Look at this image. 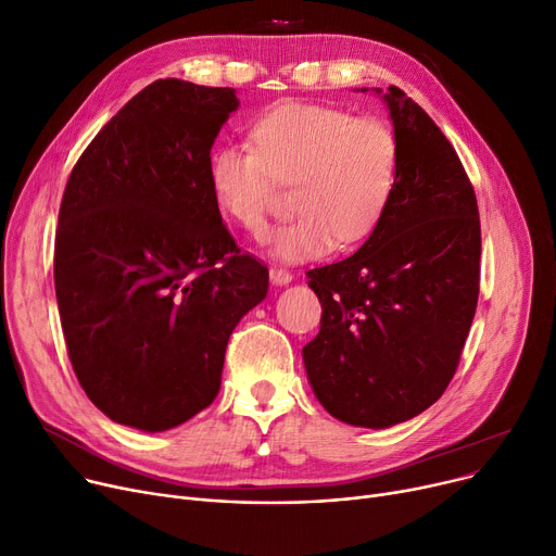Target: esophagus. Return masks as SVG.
Listing matches in <instances>:
<instances>
[{"label": "esophagus", "mask_w": 556, "mask_h": 556, "mask_svg": "<svg viewBox=\"0 0 556 556\" xmlns=\"http://www.w3.org/2000/svg\"><path fill=\"white\" fill-rule=\"evenodd\" d=\"M270 281H273L275 286H286V283L293 281V273H288V270H283V268H273V270H270Z\"/></svg>", "instance_id": "obj_1"}]
</instances>
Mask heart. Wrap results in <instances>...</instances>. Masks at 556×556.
I'll use <instances>...</instances> for the list:
<instances>
[{"label": "heart", "instance_id": "obj_1", "mask_svg": "<svg viewBox=\"0 0 556 556\" xmlns=\"http://www.w3.org/2000/svg\"><path fill=\"white\" fill-rule=\"evenodd\" d=\"M254 143L220 146L210 185L220 210L248 231L266 225L279 185H295L300 214L263 237L270 256L295 263L336 243L354 245L386 216L401 166L390 124L329 105L286 103L254 126Z\"/></svg>", "mask_w": 556, "mask_h": 556}]
</instances>
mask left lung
<instances>
[{
    "label": "left lung",
    "instance_id": "8db88e82",
    "mask_svg": "<svg viewBox=\"0 0 556 556\" xmlns=\"http://www.w3.org/2000/svg\"><path fill=\"white\" fill-rule=\"evenodd\" d=\"M374 92L399 139L396 191L358 252L306 273L323 319L302 354L331 417L390 428L421 415L457 369L480 293V216L444 132L399 87Z\"/></svg>",
    "mask_w": 556,
    "mask_h": 556
}]
</instances>
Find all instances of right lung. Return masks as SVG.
<instances>
[{
  "label": "right lung",
  "mask_w": 556,
  "mask_h": 556,
  "mask_svg": "<svg viewBox=\"0 0 556 556\" xmlns=\"http://www.w3.org/2000/svg\"><path fill=\"white\" fill-rule=\"evenodd\" d=\"M231 87L160 78L87 146L58 214L53 281L80 388L116 424L175 428L218 390L227 340L268 295L210 185Z\"/></svg>",
  "instance_id": "obj_1"
}]
</instances>
